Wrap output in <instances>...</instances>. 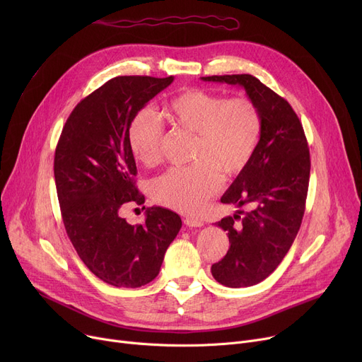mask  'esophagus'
<instances>
[{
  "label": "esophagus",
  "mask_w": 362,
  "mask_h": 362,
  "mask_svg": "<svg viewBox=\"0 0 362 362\" xmlns=\"http://www.w3.org/2000/svg\"><path fill=\"white\" fill-rule=\"evenodd\" d=\"M183 223H185L187 227H201V226H204L202 220L195 218V217H189V216L183 218Z\"/></svg>",
  "instance_id": "obj_1"
}]
</instances>
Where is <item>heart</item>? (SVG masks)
I'll return each mask as SVG.
<instances>
[{
  "mask_svg": "<svg viewBox=\"0 0 362 362\" xmlns=\"http://www.w3.org/2000/svg\"><path fill=\"white\" fill-rule=\"evenodd\" d=\"M164 114L175 127L195 135L192 165L176 167L151 183L156 202L180 213H198L218 192L221 173L239 176L258 148L262 117L254 101L229 98L191 88L175 95ZM164 127L157 114L144 108L132 117L127 142L132 154L151 167L161 161Z\"/></svg>",
  "mask_w": 362,
  "mask_h": 362,
  "instance_id": "1",
  "label": "heart"
}]
</instances>
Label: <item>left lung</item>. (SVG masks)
Here are the masks:
<instances>
[{"mask_svg": "<svg viewBox=\"0 0 362 362\" xmlns=\"http://www.w3.org/2000/svg\"><path fill=\"white\" fill-rule=\"evenodd\" d=\"M238 85L262 117L255 154L221 197L223 204L248 205L218 226L230 248L213 264V277L227 288H246L267 279L288 254L302 223L310 182V149L302 123L291 104L251 74L201 78Z\"/></svg>", "mask_w": 362, "mask_h": 362, "instance_id": "left-lung-1", "label": "left lung"}]
</instances>
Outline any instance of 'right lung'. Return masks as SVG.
I'll use <instances>...</instances> for the list:
<instances>
[{"mask_svg": "<svg viewBox=\"0 0 362 362\" xmlns=\"http://www.w3.org/2000/svg\"><path fill=\"white\" fill-rule=\"evenodd\" d=\"M151 76H117L74 107L55 148L54 177L69 239L86 267L116 288H141L154 280L179 214L149 206L145 223L120 216L127 202H145L127 142L132 117L171 82ZM145 208V206H144Z\"/></svg>", "mask_w": 362, "mask_h": 362, "instance_id": "obj_1", "label": "right lung"}]
</instances>
